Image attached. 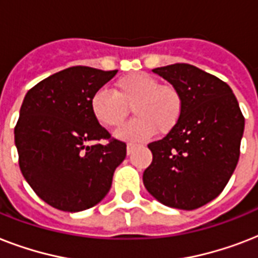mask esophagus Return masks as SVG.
<instances>
[{
  "label": "esophagus",
  "instance_id": "obj_1",
  "mask_svg": "<svg viewBox=\"0 0 258 258\" xmlns=\"http://www.w3.org/2000/svg\"><path fill=\"white\" fill-rule=\"evenodd\" d=\"M134 149H135V145L134 143H127V154H131L134 151Z\"/></svg>",
  "mask_w": 258,
  "mask_h": 258
}]
</instances>
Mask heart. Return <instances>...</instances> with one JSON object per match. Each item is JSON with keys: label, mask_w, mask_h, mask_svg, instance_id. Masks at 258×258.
Instances as JSON below:
<instances>
[{"label": "heart", "mask_w": 258, "mask_h": 258, "mask_svg": "<svg viewBox=\"0 0 258 258\" xmlns=\"http://www.w3.org/2000/svg\"><path fill=\"white\" fill-rule=\"evenodd\" d=\"M95 120L107 128L123 124L133 107V121L117 131V137L127 141H146L154 134H167L176 125L182 115L183 101L179 91L170 84H161L146 72H135L120 78L115 92L99 88L89 100Z\"/></svg>", "instance_id": "heart-1"}]
</instances>
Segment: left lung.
Listing matches in <instances>:
<instances>
[{
  "label": "left lung",
  "mask_w": 258,
  "mask_h": 258,
  "mask_svg": "<svg viewBox=\"0 0 258 258\" xmlns=\"http://www.w3.org/2000/svg\"><path fill=\"white\" fill-rule=\"evenodd\" d=\"M179 91L183 108L163 139L150 143L147 191L169 208L194 210L221 194L240 158L245 119L232 88L190 64L153 70Z\"/></svg>",
  "instance_id": "obj_1"
}]
</instances>
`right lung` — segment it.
<instances>
[{
  "label": "right lung",
  "mask_w": 258,
  "mask_h": 258,
  "mask_svg": "<svg viewBox=\"0 0 258 258\" xmlns=\"http://www.w3.org/2000/svg\"><path fill=\"white\" fill-rule=\"evenodd\" d=\"M71 67L28 91L14 128L22 175L33 191L62 212H82L109 191L125 143L111 138L92 116L89 100L116 75ZM105 139V145L88 143Z\"/></svg>",
  "instance_id": "right-lung-1"
}]
</instances>
